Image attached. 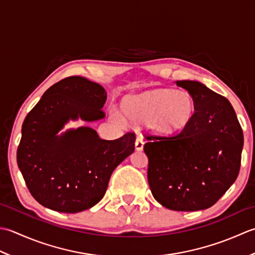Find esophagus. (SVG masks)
<instances>
[{
	"mask_svg": "<svg viewBox=\"0 0 255 255\" xmlns=\"http://www.w3.org/2000/svg\"><path fill=\"white\" fill-rule=\"evenodd\" d=\"M143 146H144V137L142 135H138L136 137V141H135V149L142 150Z\"/></svg>",
	"mask_w": 255,
	"mask_h": 255,
	"instance_id": "34e87169",
	"label": "esophagus"
}]
</instances>
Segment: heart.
Listing matches in <instances>:
<instances>
[{
    "label": "heart",
    "instance_id": "heart-1",
    "mask_svg": "<svg viewBox=\"0 0 255 255\" xmlns=\"http://www.w3.org/2000/svg\"><path fill=\"white\" fill-rule=\"evenodd\" d=\"M124 118L136 126H149L162 134L183 131L194 120L197 111L196 99L187 90L155 89L126 99L122 105ZM119 112L113 119L124 123Z\"/></svg>",
    "mask_w": 255,
    "mask_h": 255
}]
</instances>
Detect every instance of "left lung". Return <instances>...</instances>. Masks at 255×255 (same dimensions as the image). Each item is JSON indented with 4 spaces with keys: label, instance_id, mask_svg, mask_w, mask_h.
Returning <instances> with one entry per match:
<instances>
[{
    "label": "left lung",
    "instance_id": "8db88e82",
    "mask_svg": "<svg viewBox=\"0 0 255 255\" xmlns=\"http://www.w3.org/2000/svg\"><path fill=\"white\" fill-rule=\"evenodd\" d=\"M193 93L194 120L171 137L146 136L150 191L176 211L214 206L235 183L241 164L243 132L227 98L196 80L176 81Z\"/></svg>",
    "mask_w": 255,
    "mask_h": 255
}]
</instances>
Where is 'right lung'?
<instances>
[{
  "label": "right lung",
  "mask_w": 255,
  "mask_h": 255,
  "mask_svg": "<svg viewBox=\"0 0 255 255\" xmlns=\"http://www.w3.org/2000/svg\"><path fill=\"white\" fill-rule=\"evenodd\" d=\"M106 100L102 86L72 76L51 86L26 116L17 165L40 205L65 214L89 209L103 198L117 166L134 152L131 132L113 141L90 127L60 132L69 121L101 120Z\"/></svg>",
  "instance_id": "right-lung-1"
}]
</instances>
